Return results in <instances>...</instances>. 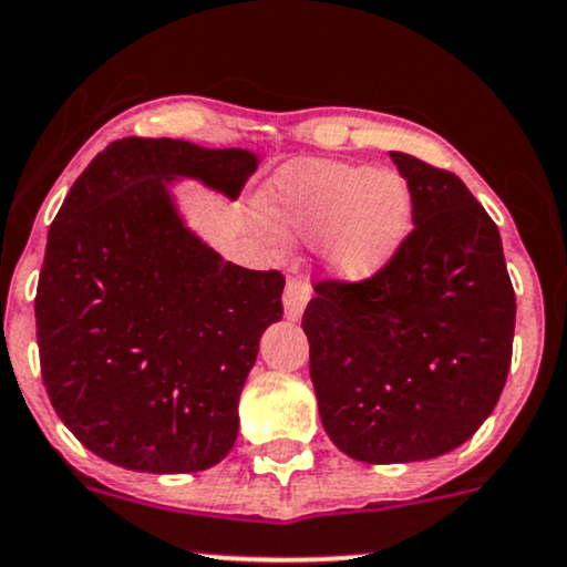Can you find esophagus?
I'll return each instance as SVG.
<instances>
[{
    "label": "esophagus",
    "mask_w": 567,
    "mask_h": 567,
    "mask_svg": "<svg viewBox=\"0 0 567 567\" xmlns=\"http://www.w3.org/2000/svg\"><path fill=\"white\" fill-rule=\"evenodd\" d=\"M308 298H311V290H308V282L306 279H290L288 288H285V317L290 321H298L303 317V308L308 303Z\"/></svg>",
    "instance_id": "esophagus-1"
}]
</instances>
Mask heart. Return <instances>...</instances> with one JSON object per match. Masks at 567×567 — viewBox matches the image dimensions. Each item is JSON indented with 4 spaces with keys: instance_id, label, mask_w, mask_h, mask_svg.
Returning <instances> with one entry per match:
<instances>
[{
    "instance_id": "obj_1",
    "label": "heart",
    "mask_w": 567,
    "mask_h": 567,
    "mask_svg": "<svg viewBox=\"0 0 567 567\" xmlns=\"http://www.w3.org/2000/svg\"><path fill=\"white\" fill-rule=\"evenodd\" d=\"M277 230L319 240L321 269L355 285L390 267L413 227V193L403 175L363 164L308 159L279 169L264 193Z\"/></svg>"
}]
</instances>
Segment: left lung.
<instances>
[{"label":"left lung","instance_id":"1","mask_svg":"<svg viewBox=\"0 0 567 567\" xmlns=\"http://www.w3.org/2000/svg\"><path fill=\"white\" fill-rule=\"evenodd\" d=\"M413 233L367 282L306 306L311 382L337 450L361 463L440 457L476 434L511 371L515 292L484 206L447 169L390 152Z\"/></svg>","mask_w":567,"mask_h":567}]
</instances>
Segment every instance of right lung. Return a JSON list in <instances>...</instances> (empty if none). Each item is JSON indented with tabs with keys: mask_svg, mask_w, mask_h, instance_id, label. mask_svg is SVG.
Instances as JSON below:
<instances>
[{
	"mask_svg": "<svg viewBox=\"0 0 567 567\" xmlns=\"http://www.w3.org/2000/svg\"><path fill=\"white\" fill-rule=\"evenodd\" d=\"M248 148L114 141L49 227L35 290L41 377L93 455L148 474H196L238 440V400L285 277L225 261L181 214L175 185L235 200Z\"/></svg>",
	"mask_w": 567,
	"mask_h": 567,
	"instance_id": "add662e5",
	"label": "right lung"
}]
</instances>
